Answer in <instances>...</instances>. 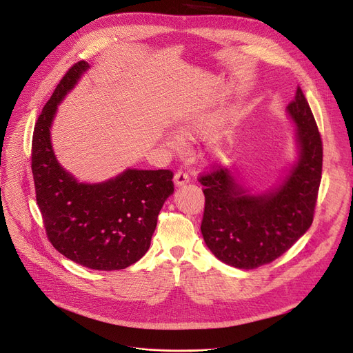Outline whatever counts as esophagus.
Segmentation results:
<instances>
[{
	"mask_svg": "<svg viewBox=\"0 0 353 353\" xmlns=\"http://www.w3.org/2000/svg\"><path fill=\"white\" fill-rule=\"evenodd\" d=\"M173 181H174V185H176V187H180V185L187 184V183L190 181V177H188V174H185L184 172H180V170H179V172L174 174Z\"/></svg>",
	"mask_w": 353,
	"mask_h": 353,
	"instance_id": "34e87169",
	"label": "esophagus"
}]
</instances>
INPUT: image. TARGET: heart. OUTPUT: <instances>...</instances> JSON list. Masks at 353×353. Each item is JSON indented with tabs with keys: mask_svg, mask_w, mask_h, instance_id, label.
I'll return each mask as SVG.
<instances>
[{
	"mask_svg": "<svg viewBox=\"0 0 353 353\" xmlns=\"http://www.w3.org/2000/svg\"><path fill=\"white\" fill-rule=\"evenodd\" d=\"M229 119L230 110L228 108H212L184 119L179 125V134L181 138L190 141L208 138L216 134L229 121ZM180 137L173 132H168L165 135V142L173 149H180Z\"/></svg>",
	"mask_w": 353,
	"mask_h": 353,
	"instance_id": "heart-1",
	"label": "heart"
}]
</instances>
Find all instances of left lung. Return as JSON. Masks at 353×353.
Returning <instances> with one entry per match:
<instances>
[{
  "label": "left lung",
  "mask_w": 353,
  "mask_h": 353,
  "mask_svg": "<svg viewBox=\"0 0 353 353\" xmlns=\"http://www.w3.org/2000/svg\"><path fill=\"white\" fill-rule=\"evenodd\" d=\"M286 114L294 127L296 158L274 188L253 191L236 166L199 179L205 185L201 233L212 254L230 267L254 270L276 260L313 223L323 143L300 88Z\"/></svg>",
  "instance_id": "obj_1"
}]
</instances>
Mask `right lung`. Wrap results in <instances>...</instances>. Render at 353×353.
Here are the masks:
<instances>
[{"label":"right lung","instance_id":"right-lung-1","mask_svg":"<svg viewBox=\"0 0 353 353\" xmlns=\"http://www.w3.org/2000/svg\"><path fill=\"white\" fill-rule=\"evenodd\" d=\"M89 68L86 61L71 67L37 119L32 142L36 199L59 253L90 270H124L148 251L158 215L174 191L173 173L128 168L105 181L83 183L61 166L50 131L60 103Z\"/></svg>","mask_w":353,"mask_h":353}]
</instances>
